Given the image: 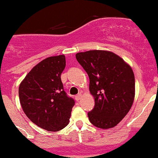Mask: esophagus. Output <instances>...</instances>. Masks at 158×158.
<instances>
[{
    "mask_svg": "<svg viewBox=\"0 0 158 158\" xmlns=\"http://www.w3.org/2000/svg\"><path fill=\"white\" fill-rule=\"evenodd\" d=\"M81 94H77V95L75 97L76 100H77V101H78V100H80V99H81Z\"/></svg>",
    "mask_w": 158,
    "mask_h": 158,
    "instance_id": "1",
    "label": "esophagus"
}]
</instances>
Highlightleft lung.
I'll return each mask as SVG.
<instances>
[{"mask_svg":"<svg viewBox=\"0 0 158 158\" xmlns=\"http://www.w3.org/2000/svg\"><path fill=\"white\" fill-rule=\"evenodd\" d=\"M90 78L95 105L87 113L94 126L110 128L128 113L135 98V75L124 60L113 52L90 50L76 54Z\"/></svg>","mask_w":158,"mask_h":158,"instance_id":"8db88e82","label":"left lung"}]
</instances>
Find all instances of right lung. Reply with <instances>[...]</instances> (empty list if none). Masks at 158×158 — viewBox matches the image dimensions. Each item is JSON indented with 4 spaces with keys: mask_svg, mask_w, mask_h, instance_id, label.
Here are the masks:
<instances>
[{
    "mask_svg": "<svg viewBox=\"0 0 158 158\" xmlns=\"http://www.w3.org/2000/svg\"><path fill=\"white\" fill-rule=\"evenodd\" d=\"M65 64L64 55L48 57L31 70L19 87L24 113L47 131H57L67 126L74 106L61 80Z\"/></svg>",
    "mask_w": 158,
    "mask_h": 158,
    "instance_id": "add662e5",
    "label": "right lung"
}]
</instances>
